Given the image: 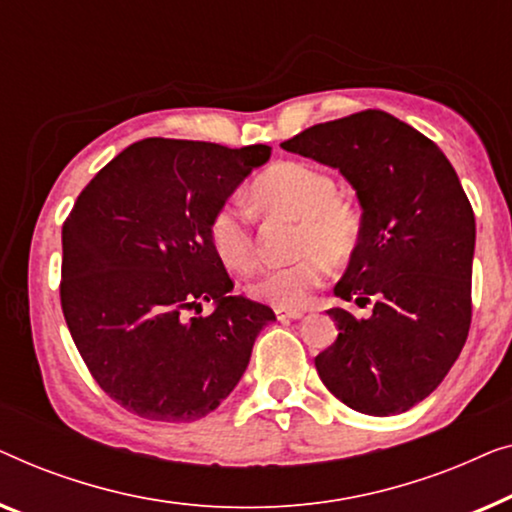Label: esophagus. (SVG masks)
Wrapping results in <instances>:
<instances>
[{"label": "esophagus", "mask_w": 512, "mask_h": 512, "mask_svg": "<svg viewBox=\"0 0 512 512\" xmlns=\"http://www.w3.org/2000/svg\"><path fill=\"white\" fill-rule=\"evenodd\" d=\"M278 320H299L304 318V311H287V308H276Z\"/></svg>", "instance_id": "obj_1"}]
</instances>
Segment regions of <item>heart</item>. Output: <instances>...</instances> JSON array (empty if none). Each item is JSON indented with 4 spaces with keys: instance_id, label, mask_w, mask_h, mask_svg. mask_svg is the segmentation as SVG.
Here are the masks:
<instances>
[{
    "instance_id": "1",
    "label": "heart",
    "mask_w": 512,
    "mask_h": 512,
    "mask_svg": "<svg viewBox=\"0 0 512 512\" xmlns=\"http://www.w3.org/2000/svg\"><path fill=\"white\" fill-rule=\"evenodd\" d=\"M255 206L266 213L299 218L297 253L292 264L259 271L250 280L248 294L264 304L297 311L325 285L331 264L355 253L362 220L348 201L336 197L334 178L306 162H278L259 174L253 187ZM208 241L227 269L248 271L255 262L253 222L246 206L225 201L208 220Z\"/></svg>"
}]
</instances>
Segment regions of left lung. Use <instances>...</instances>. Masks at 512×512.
<instances>
[{
  "label": "left lung",
  "instance_id": "1",
  "mask_svg": "<svg viewBox=\"0 0 512 512\" xmlns=\"http://www.w3.org/2000/svg\"><path fill=\"white\" fill-rule=\"evenodd\" d=\"M355 187L362 234L327 311L336 341L315 357L322 383L364 415H399L441 385L471 327L475 218L434 141L385 111L320 122L280 143Z\"/></svg>",
  "mask_w": 512,
  "mask_h": 512
}]
</instances>
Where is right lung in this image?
I'll list each match as a JSON object with an SVG mask.
<instances>
[{
    "label": "right lung",
    "mask_w": 512,
    "mask_h": 512,
    "mask_svg": "<svg viewBox=\"0 0 512 512\" xmlns=\"http://www.w3.org/2000/svg\"><path fill=\"white\" fill-rule=\"evenodd\" d=\"M271 148L143 139L78 194L62 227L60 301L97 385L129 413L194 422L220 406L276 320L232 294L208 241L215 208ZM201 300L214 301L208 316Z\"/></svg>",
    "instance_id": "obj_1"
}]
</instances>
